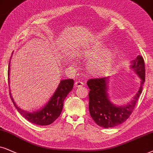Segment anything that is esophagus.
<instances>
[{
  "mask_svg": "<svg viewBox=\"0 0 153 153\" xmlns=\"http://www.w3.org/2000/svg\"><path fill=\"white\" fill-rule=\"evenodd\" d=\"M83 85V82H81V81H76L75 82V86L76 88H80V87H82Z\"/></svg>",
  "mask_w": 153,
  "mask_h": 153,
  "instance_id": "obj_1",
  "label": "esophagus"
}]
</instances>
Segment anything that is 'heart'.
<instances>
[{
    "instance_id": "b5f03b06",
    "label": "heart",
    "mask_w": 153,
    "mask_h": 153,
    "mask_svg": "<svg viewBox=\"0 0 153 153\" xmlns=\"http://www.w3.org/2000/svg\"><path fill=\"white\" fill-rule=\"evenodd\" d=\"M79 56L88 59L87 69L90 74L101 76L111 70L114 61L115 53L111 49H104L103 46L92 45L82 48Z\"/></svg>"
}]
</instances>
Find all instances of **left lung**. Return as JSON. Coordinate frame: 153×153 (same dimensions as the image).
Wrapping results in <instances>:
<instances>
[{
  "instance_id": "left-lung-1",
  "label": "left lung",
  "mask_w": 153,
  "mask_h": 153,
  "mask_svg": "<svg viewBox=\"0 0 153 153\" xmlns=\"http://www.w3.org/2000/svg\"><path fill=\"white\" fill-rule=\"evenodd\" d=\"M131 63V68L141 80L138 92L126 105L117 106L110 101L107 93L108 78L90 79L87 82L90 88L89 111L91 117L100 126L107 128L121 124L130 117L134 109L146 80V69L143 58L140 55Z\"/></svg>"
}]
</instances>
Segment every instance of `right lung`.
<instances>
[{
  "instance_id": "add662e5",
  "label": "right lung",
  "mask_w": 153,
  "mask_h": 153,
  "mask_svg": "<svg viewBox=\"0 0 153 153\" xmlns=\"http://www.w3.org/2000/svg\"><path fill=\"white\" fill-rule=\"evenodd\" d=\"M9 75L10 66L8 70V83L10 84ZM73 83H74V81L73 79L61 80L57 89L51 97L50 98L49 102L41 109L33 112L24 111L19 107H17L12 97L10 91V96L11 100H12L17 111L20 112L21 115H22L23 117H25L27 121L34 124L39 126L49 125L53 123L55 120H56L57 118L61 114V111L63 109V102L69 92L73 90Z\"/></svg>"
}]
</instances>
